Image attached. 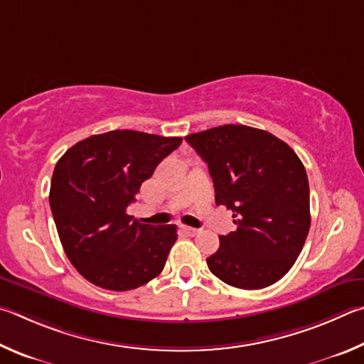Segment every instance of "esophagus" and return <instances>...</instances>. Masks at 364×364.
Wrapping results in <instances>:
<instances>
[{"label":"esophagus","mask_w":364,"mask_h":364,"mask_svg":"<svg viewBox=\"0 0 364 364\" xmlns=\"http://www.w3.org/2000/svg\"><path fill=\"white\" fill-rule=\"evenodd\" d=\"M181 230L186 233V235H188V237H195L196 233H198V230H196V228H192V227H186V225H182L181 227Z\"/></svg>","instance_id":"34e87169"}]
</instances>
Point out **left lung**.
Listing matches in <instances>:
<instances>
[{
  "label": "left lung",
  "mask_w": 364,
  "mask_h": 364,
  "mask_svg": "<svg viewBox=\"0 0 364 364\" xmlns=\"http://www.w3.org/2000/svg\"><path fill=\"white\" fill-rule=\"evenodd\" d=\"M208 163L215 205L233 211L235 232L219 237L209 270L240 289H262L294 265L310 228L307 172L273 134L224 124L186 137Z\"/></svg>",
  "instance_id": "1"
}]
</instances>
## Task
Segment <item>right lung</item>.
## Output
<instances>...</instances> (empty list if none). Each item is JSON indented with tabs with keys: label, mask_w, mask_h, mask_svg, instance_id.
<instances>
[{
	"label": "right lung",
	"mask_w": 364,
	"mask_h": 364,
	"mask_svg": "<svg viewBox=\"0 0 364 364\" xmlns=\"http://www.w3.org/2000/svg\"><path fill=\"white\" fill-rule=\"evenodd\" d=\"M181 144V137L118 129L81 140L57 161L50 211L63 251L87 282L129 291L163 272L176 225L140 224L126 209Z\"/></svg>",
	"instance_id": "1"
}]
</instances>
